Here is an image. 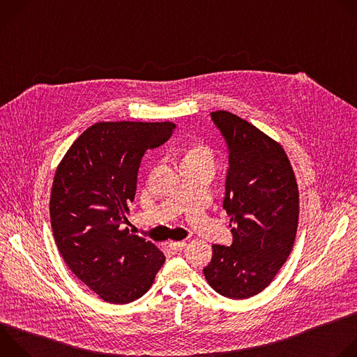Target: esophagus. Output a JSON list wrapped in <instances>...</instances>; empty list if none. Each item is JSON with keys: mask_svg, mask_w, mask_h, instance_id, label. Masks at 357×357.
<instances>
[{"mask_svg": "<svg viewBox=\"0 0 357 357\" xmlns=\"http://www.w3.org/2000/svg\"><path fill=\"white\" fill-rule=\"evenodd\" d=\"M185 245H186V241H171L169 243V248L172 251H181Z\"/></svg>", "mask_w": 357, "mask_h": 357, "instance_id": "obj_1", "label": "esophagus"}]
</instances>
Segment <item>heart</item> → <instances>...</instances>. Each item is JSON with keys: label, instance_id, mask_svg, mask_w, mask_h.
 Returning <instances> with one entry per match:
<instances>
[{"label": "heart", "instance_id": "1", "mask_svg": "<svg viewBox=\"0 0 357 357\" xmlns=\"http://www.w3.org/2000/svg\"><path fill=\"white\" fill-rule=\"evenodd\" d=\"M183 155V167L188 165H199V164H209L213 165V151L209 145L202 144V142H193L183 148L182 151Z\"/></svg>", "mask_w": 357, "mask_h": 357}]
</instances>
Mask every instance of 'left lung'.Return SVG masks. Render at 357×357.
Listing matches in <instances>:
<instances>
[{
    "label": "left lung",
    "instance_id": "obj_1",
    "mask_svg": "<svg viewBox=\"0 0 357 357\" xmlns=\"http://www.w3.org/2000/svg\"><path fill=\"white\" fill-rule=\"evenodd\" d=\"M211 116L229 148L223 208L233 243L212 245L203 274L220 295L245 299L268 287L289 256L299 216L298 185L277 141L233 113Z\"/></svg>",
    "mask_w": 357,
    "mask_h": 357
}]
</instances>
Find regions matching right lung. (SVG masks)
<instances>
[{
  "instance_id": "obj_1",
  "label": "right lung",
  "mask_w": 357,
  "mask_h": 357,
  "mask_svg": "<svg viewBox=\"0 0 357 357\" xmlns=\"http://www.w3.org/2000/svg\"><path fill=\"white\" fill-rule=\"evenodd\" d=\"M175 124L100 121L72 144L58 165L49 211L70 271L110 303L142 296L165 263L158 247L121 229L146 149L167 142Z\"/></svg>"
}]
</instances>
